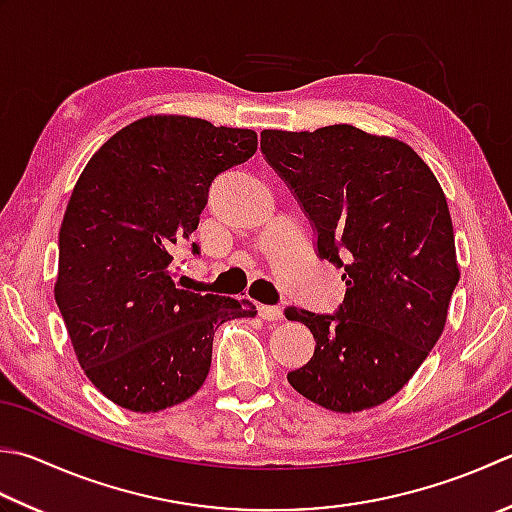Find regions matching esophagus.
<instances>
[{
	"label": "esophagus",
	"mask_w": 512,
	"mask_h": 512,
	"mask_svg": "<svg viewBox=\"0 0 512 512\" xmlns=\"http://www.w3.org/2000/svg\"><path fill=\"white\" fill-rule=\"evenodd\" d=\"M257 313L262 319H266V322H279V319L284 317V310L279 306H266V304H259L257 306Z\"/></svg>",
	"instance_id": "1"
}]
</instances>
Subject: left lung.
Segmentation results:
<instances>
[{"instance_id":"1","label":"left lung","mask_w":512,"mask_h":512,"mask_svg":"<svg viewBox=\"0 0 512 512\" xmlns=\"http://www.w3.org/2000/svg\"><path fill=\"white\" fill-rule=\"evenodd\" d=\"M262 153L317 230V253L344 266L335 315L288 308L315 353L288 382L335 413L397 395L442 337L459 282L453 219L428 164L397 137L335 124L264 130Z\"/></svg>"}]
</instances>
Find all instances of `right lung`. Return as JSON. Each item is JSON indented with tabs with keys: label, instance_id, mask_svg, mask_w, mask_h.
Wrapping results in <instances>:
<instances>
[{
	"label": "right lung",
	"instance_id": "add662e5",
	"mask_svg": "<svg viewBox=\"0 0 512 512\" xmlns=\"http://www.w3.org/2000/svg\"><path fill=\"white\" fill-rule=\"evenodd\" d=\"M255 150V130L148 115L79 175L59 228L55 302L79 366L117 406L186 402L206 382L215 330L257 315L248 299L190 293L170 277V250L197 228L210 182Z\"/></svg>",
	"mask_w": 512,
	"mask_h": 512
}]
</instances>
